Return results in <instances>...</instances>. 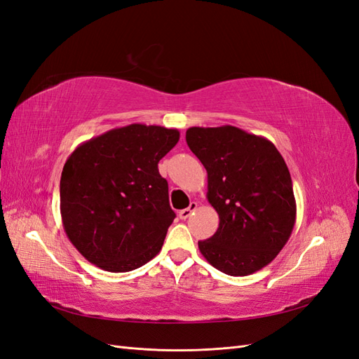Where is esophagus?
I'll return each mask as SVG.
<instances>
[{"label": "esophagus", "instance_id": "34e87169", "mask_svg": "<svg viewBox=\"0 0 359 359\" xmlns=\"http://www.w3.org/2000/svg\"><path fill=\"white\" fill-rule=\"evenodd\" d=\"M196 210H198V203H196V202H191L189 208H186V210H181V211H180V214H178V215H180V219H181V220H187L189 217H190L194 211H196Z\"/></svg>", "mask_w": 359, "mask_h": 359}]
</instances>
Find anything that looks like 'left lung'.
<instances>
[{"label": "left lung", "instance_id": "1", "mask_svg": "<svg viewBox=\"0 0 359 359\" xmlns=\"http://www.w3.org/2000/svg\"><path fill=\"white\" fill-rule=\"evenodd\" d=\"M189 148L208 173L206 199L219 229L199 241L202 256L222 273L243 277L273 262L297 220L290 173L266 137L233 126L190 127Z\"/></svg>", "mask_w": 359, "mask_h": 359}]
</instances>
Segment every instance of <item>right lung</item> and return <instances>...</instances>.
<instances>
[{
    "mask_svg": "<svg viewBox=\"0 0 359 359\" xmlns=\"http://www.w3.org/2000/svg\"><path fill=\"white\" fill-rule=\"evenodd\" d=\"M177 128L130 124L76 148L62 168L60 210L76 250L109 273H127L158 255L175 212L158 161Z\"/></svg>",
    "mask_w": 359,
    "mask_h": 359,
    "instance_id": "right-lung-1",
    "label": "right lung"
}]
</instances>
